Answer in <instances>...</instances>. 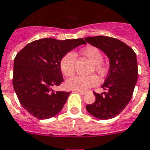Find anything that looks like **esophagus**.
Instances as JSON below:
<instances>
[{"instance_id": "34e87169", "label": "esophagus", "mask_w": 150, "mask_h": 150, "mask_svg": "<svg viewBox=\"0 0 150 150\" xmlns=\"http://www.w3.org/2000/svg\"><path fill=\"white\" fill-rule=\"evenodd\" d=\"M75 92L78 93H79L81 95H84L86 93V92H84V91H79V90H75Z\"/></svg>"}]
</instances>
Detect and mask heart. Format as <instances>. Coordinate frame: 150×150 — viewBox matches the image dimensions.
I'll return each instance as SVG.
<instances>
[{"label": "heart", "instance_id": "1", "mask_svg": "<svg viewBox=\"0 0 150 150\" xmlns=\"http://www.w3.org/2000/svg\"><path fill=\"white\" fill-rule=\"evenodd\" d=\"M83 56L93 63V71L95 70L100 75H105L107 72L105 64L103 63V55L100 50L94 46H89L82 51ZM76 54L73 52L65 53L60 59V67L61 72L66 76H70L75 72ZM100 83V79L96 75L90 76L74 75L65 82L67 89L71 90L84 91L90 87H93Z\"/></svg>", "mask_w": 150, "mask_h": 150}]
</instances>
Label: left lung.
I'll list each match as a JSON object with an SVG mask.
<instances>
[{
  "label": "left lung",
  "instance_id": "1",
  "mask_svg": "<svg viewBox=\"0 0 150 150\" xmlns=\"http://www.w3.org/2000/svg\"><path fill=\"white\" fill-rule=\"evenodd\" d=\"M86 42L100 49L109 58L110 67L101 87L107 92H93L95 101L86 106L88 112L100 120L114 118L130 102L138 79L135 52L120 40L107 36L87 37Z\"/></svg>",
  "mask_w": 150,
  "mask_h": 150
}]
</instances>
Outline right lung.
I'll use <instances>...</instances> for the list:
<instances>
[{"label": "right lung", "mask_w": 150, "mask_h": 150, "mask_svg": "<svg viewBox=\"0 0 150 150\" xmlns=\"http://www.w3.org/2000/svg\"><path fill=\"white\" fill-rule=\"evenodd\" d=\"M82 44H86L83 38H42L27 44L17 53L13 87L21 105L35 118H52L62 110L71 93L52 90L64 80L60 59Z\"/></svg>", "instance_id": "right-lung-1"}]
</instances>
